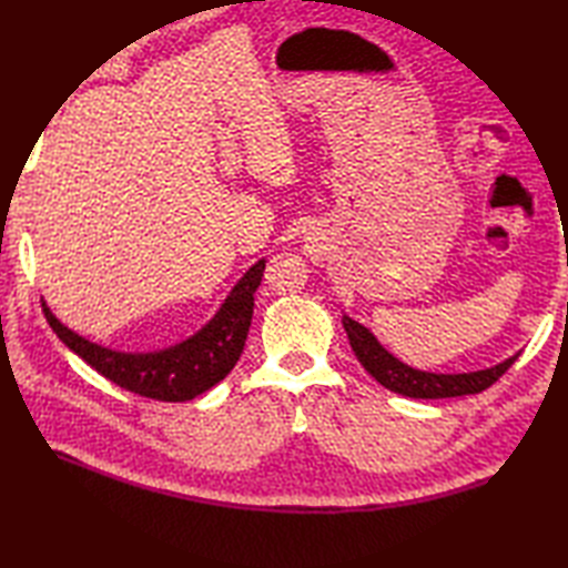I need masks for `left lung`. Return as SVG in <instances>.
Returning <instances> with one entry per match:
<instances>
[{
  "label": "left lung",
  "instance_id": "obj_1",
  "mask_svg": "<svg viewBox=\"0 0 568 568\" xmlns=\"http://www.w3.org/2000/svg\"><path fill=\"white\" fill-rule=\"evenodd\" d=\"M343 325L349 337L352 352L357 355L362 367L367 369L382 386L408 398H457V396L481 394V390H486L490 384H496L520 355L518 352V355L496 364V367L481 369V372L433 374V372L413 369L408 364L398 362L390 352H386L379 345V339H376L367 327L357 321H352L349 316H343Z\"/></svg>",
  "mask_w": 568,
  "mask_h": 568
}]
</instances>
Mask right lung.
<instances>
[{
    "label": "right lung",
    "mask_w": 568,
    "mask_h": 568,
    "mask_svg": "<svg viewBox=\"0 0 568 568\" xmlns=\"http://www.w3.org/2000/svg\"><path fill=\"white\" fill-rule=\"evenodd\" d=\"M264 260H257L233 286L229 298L201 331L189 335L178 345L155 352H119L90 339L62 325L43 304V313L53 333L97 369L109 382L131 390V394L182 403L204 394L223 382L241 359L247 331L255 308V292L262 282Z\"/></svg>",
    "instance_id": "add662e5"
}]
</instances>
